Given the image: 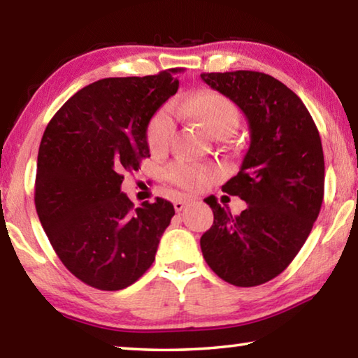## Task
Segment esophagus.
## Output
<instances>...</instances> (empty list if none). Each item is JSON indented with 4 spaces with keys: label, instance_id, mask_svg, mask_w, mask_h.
Instances as JSON below:
<instances>
[{
    "label": "esophagus",
    "instance_id": "esophagus-1",
    "mask_svg": "<svg viewBox=\"0 0 358 358\" xmlns=\"http://www.w3.org/2000/svg\"><path fill=\"white\" fill-rule=\"evenodd\" d=\"M187 203H189V201H181V199H178V201H175L173 202V207H175V211H180L183 210L185 207H187Z\"/></svg>",
    "mask_w": 358,
    "mask_h": 358
}]
</instances>
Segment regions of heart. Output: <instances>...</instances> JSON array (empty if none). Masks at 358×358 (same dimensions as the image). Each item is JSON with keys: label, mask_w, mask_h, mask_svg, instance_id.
I'll return each mask as SVG.
<instances>
[{"label": "heart", "mask_w": 358, "mask_h": 358, "mask_svg": "<svg viewBox=\"0 0 358 358\" xmlns=\"http://www.w3.org/2000/svg\"><path fill=\"white\" fill-rule=\"evenodd\" d=\"M185 118L197 123L201 128L217 138H226L238 129L240 110L235 102L216 92H201L185 99L178 106ZM175 134V123L167 108L157 110L147 126V143L153 153H164L171 147ZM172 183L186 191L203 189L211 181L208 167L178 161L169 167Z\"/></svg>", "instance_id": "obj_1"}]
</instances>
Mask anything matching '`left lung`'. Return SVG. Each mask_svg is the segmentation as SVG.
I'll use <instances>...</instances> for the list:
<instances>
[{
  "instance_id": "1",
  "label": "left lung",
  "mask_w": 358,
  "mask_h": 358,
  "mask_svg": "<svg viewBox=\"0 0 358 358\" xmlns=\"http://www.w3.org/2000/svg\"><path fill=\"white\" fill-rule=\"evenodd\" d=\"M202 80L232 99L251 131L240 172L222 186L248 203L234 216L216 199L213 226L202 235L205 262L229 284L273 280L310 235L324 201V151L313 117L282 82L264 72H203Z\"/></svg>"
}]
</instances>
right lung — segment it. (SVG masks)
Here are the masks:
<instances>
[{"instance_id": "obj_1", "label": "right lung", "mask_w": 358, "mask_h": 358, "mask_svg": "<svg viewBox=\"0 0 358 358\" xmlns=\"http://www.w3.org/2000/svg\"><path fill=\"white\" fill-rule=\"evenodd\" d=\"M180 72L185 69L88 85L64 102L42 136L36 211L63 265L94 289L134 284L155 262L175 215L161 197L136 208L121 183L150 157L147 126L177 93Z\"/></svg>"}]
</instances>
